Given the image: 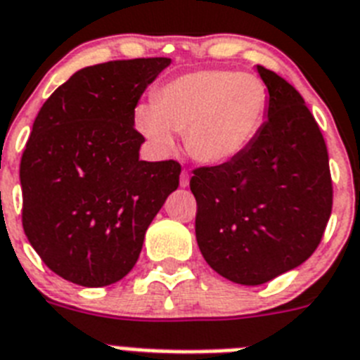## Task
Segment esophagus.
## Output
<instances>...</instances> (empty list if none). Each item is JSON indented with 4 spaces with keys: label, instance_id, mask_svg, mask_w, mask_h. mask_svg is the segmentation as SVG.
<instances>
[{
    "label": "esophagus",
    "instance_id": "esophagus-1",
    "mask_svg": "<svg viewBox=\"0 0 360 360\" xmlns=\"http://www.w3.org/2000/svg\"><path fill=\"white\" fill-rule=\"evenodd\" d=\"M190 183V174L186 170L181 172V186H188Z\"/></svg>",
    "mask_w": 360,
    "mask_h": 360
}]
</instances>
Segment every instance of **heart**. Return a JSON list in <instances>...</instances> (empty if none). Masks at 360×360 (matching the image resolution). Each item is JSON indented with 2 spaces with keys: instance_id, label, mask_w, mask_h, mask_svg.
<instances>
[{
  "instance_id": "obj_1",
  "label": "heart",
  "mask_w": 360,
  "mask_h": 360,
  "mask_svg": "<svg viewBox=\"0 0 360 360\" xmlns=\"http://www.w3.org/2000/svg\"><path fill=\"white\" fill-rule=\"evenodd\" d=\"M269 93L255 75L207 69L181 75L161 87L155 105L137 111L139 129L161 150L185 134L186 152L203 165H223L249 148L258 135Z\"/></svg>"
}]
</instances>
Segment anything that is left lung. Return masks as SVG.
I'll return each mask as SVG.
<instances>
[{
	"instance_id": "1",
	"label": "left lung",
	"mask_w": 360,
	"mask_h": 360,
	"mask_svg": "<svg viewBox=\"0 0 360 360\" xmlns=\"http://www.w3.org/2000/svg\"><path fill=\"white\" fill-rule=\"evenodd\" d=\"M267 120L245 152L195 168V240L231 282L259 285L298 267L324 236L333 185L324 137L300 93L258 65Z\"/></svg>"
}]
</instances>
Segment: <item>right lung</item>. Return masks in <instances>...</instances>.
<instances>
[{"instance_id": "1", "label": "right lung", "mask_w": 360, "mask_h": 360, "mask_svg": "<svg viewBox=\"0 0 360 360\" xmlns=\"http://www.w3.org/2000/svg\"><path fill=\"white\" fill-rule=\"evenodd\" d=\"M170 58L84 68L53 93L20 165L21 223L47 267L102 288L134 269L144 234L179 186L177 161L139 159L135 105Z\"/></svg>"}]
</instances>
